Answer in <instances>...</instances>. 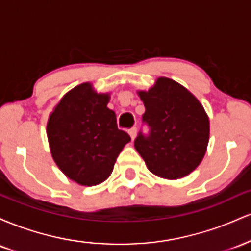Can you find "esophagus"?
Listing matches in <instances>:
<instances>
[{"instance_id": "34e87169", "label": "esophagus", "mask_w": 251, "mask_h": 251, "mask_svg": "<svg viewBox=\"0 0 251 251\" xmlns=\"http://www.w3.org/2000/svg\"><path fill=\"white\" fill-rule=\"evenodd\" d=\"M128 134H129V137H131V139H132V140H134V139H135V137H137V128L133 127V128L129 129V131H128Z\"/></svg>"}]
</instances>
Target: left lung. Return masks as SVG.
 <instances>
[{
  "label": "left lung",
  "instance_id": "1",
  "mask_svg": "<svg viewBox=\"0 0 251 251\" xmlns=\"http://www.w3.org/2000/svg\"><path fill=\"white\" fill-rule=\"evenodd\" d=\"M145 106L143 120L151 133H142L134 148L152 174L179 179L191 174L205 155L210 122L203 105L188 88L160 76L149 91H138Z\"/></svg>",
  "mask_w": 251,
  "mask_h": 251
}]
</instances>
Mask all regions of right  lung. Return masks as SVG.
<instances>
[{"label":"right lung","instance_id":"1","mask_svg":"<svg viewBox=\"0 0 251 251\" xmlns=\"http://www.w3.org/2000/svg\"><path fill=\"white\" fill-rule=\"evenodd\" d=\"M109 93H98L91 82L72 88L50 112L47 138L51 157L63 175L83 186L105 181L117 157L131 142L118 128L107 107Z\"/></svg>","mask_w":251,"mask_h":251}]
</instances>
